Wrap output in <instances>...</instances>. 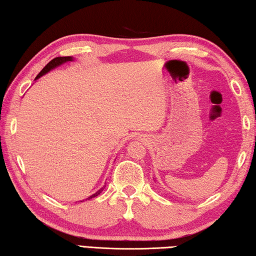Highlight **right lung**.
I'll return each instance as SVG.
<instances>
[{
  "label": "right lung",
  "mask_w": 256,
  "mask_h": 256,
  "mask_svg": "<svg viewBox=\"0 0 256 256\" xmlns=\"http://www.w3.org/2000/svg\"><path fill=\"white\" fill-rule=\"evenodd\" d=\"M74 60V58L72 57H70V56H68V57H56V58H54L52 60H50V62H48L46 66L42 68V72L37 74V77L35 78V80H37L38 78H40L42 74H47L48 72H50L52 69H54V68H56V67H58V66H60V64H64V62H72ZM103 188L104 187H102L100 190H98V192H96V194H94L92 196H90L89 198H86V199H91V198H94V197H96L98 194H101V192L103 190Z\"/></svg>",
  "instance_id": "right-lung-1"
}]
</instances>
